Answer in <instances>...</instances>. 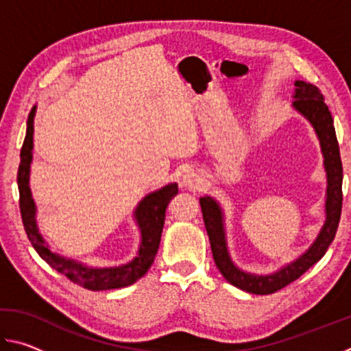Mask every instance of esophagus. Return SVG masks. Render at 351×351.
I'll list each match as a JSON object with an SVG mask.
<instances>
[{"label": "esophagus", "mask_w": 351, "mask_h": 351, "mask_svg": "<svg viewBox=\"0 0 351 351\" xmlns=\"http://www.w3.org/2000/svg\"><path fill=\"white\" fill-rule=\"evenodd\" d=\"M203 175L197 169H187L181 176V184L186 189H198L203 184Z\"/></svg>", "instance_id": "esophagus-1"}]
</instances>
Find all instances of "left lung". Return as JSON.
Returning a JSON list of instances; mask_svg holds the SVG:
<instances>
[{"instance_id": "1", "label": "left lung", "mask_w": 351, "mask_h": 351, "mask_svg": "<svg viewBox=\"0 0 351 351\" xmlns=\"http://www.w3.org/2000/svg\"><path fill=\"white\" fill-rule=\"evenodd\" d=\"M293 108L305 117L316 133L324 156V169L326 173V193H325V221L319 234L305 252L294 258L282 268L271 274H254L239 268L230 257L226 235L224 210L215 198H199L201 210L209 235L212 255L217 268L230 285L251 294H272L299 278L311 268L314 263L324 257L326 249L335 240L337 226H339L342 210V162L339 144L336 139L335 123L331 112L324 102V96L316 86L304 80L294 82Z\"/></svg>"}]
</instances>
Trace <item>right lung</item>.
<instances>
[{
    "label": "right lung",
    "mask_w": 351,
    "mask_h": 351,
    "mask_svg": "<svg viewBox=\"0 0 351 351\" xmlns=\"http://www.w3.org/2000/svg\"><path fill=\"white\" fill-rule=\"evenodd\" d=\"M37 112V105L29 112L26 138L23 142L20 153L19 169V190H20V212L25 224L29 241L32 243L35 251L51 268L66 276L71 282L91 291H105L130 287L138 282L142 276L147 274L153 265L154 257L161 243V235L165 221V210L170 199L178 193V184L170 182L164 187L153 190L142 198L133 212L136 226L139 228L141 241L138 254L127 263L119 266H88L86 263L52 251L46 240L41 235L37 223V206L32 198L31 190V164L34 150V117Z\"/></svg>",
    "instance_id": "obj_1"
}]
</instances>
